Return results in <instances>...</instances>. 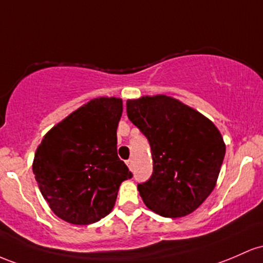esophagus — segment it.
Wrapping results in <instances>:
<instances>
[{
    "label": "esophagus",
    "instance_id": "34e87169",
    "mask_svg": "<svg viewBox=\"0 0 263 263\" xmlns=\"http://www.w3.org/2000/svg\"><path fill=\"white\" fill-rule=\"evenodd\" d=\"M126 165H128V166H129V169L133 170V160H132V159L126 160Z\"/></svg>",
    "mask_w": 263,
    "mask_h": 263
}]
</instances>
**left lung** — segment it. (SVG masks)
<instances>
[{"mask_svg":"<svg viewBox=\"0 0 263 263\" xmlns=\"http://www.w3.org/2000/svg\"><path fill=\"white\" fill-rule=\"evenodd\" d=\"M126 114L152 147L153 174L138 184L146 208L173 219L195 211L214 190L225 158L219 129L163 94L126 100Z\"/></svg>","mask_w":263,"mask_h":263,"instance_id":"left-lung-1","label":"left lung"}]
</instances>
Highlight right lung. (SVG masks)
I'll use <instances>...</instances> for the list:
<instances>
[{"label": "right lung", "mask_w": 263, "mask_h": 263, "mask_svg": "<svg viewBox=\"0 0 263 263\" xmlns=\"http://www.w3.org/2000/svg\"><path fill=\"white\" fill-rule=\"evenodd\" d=\"M120 98H96L44 135L34 154V178L51 210L73 225L105 217L133 174L117 154Z\"/></svg>", "instance_id": "add662e5"}]
</instances>
